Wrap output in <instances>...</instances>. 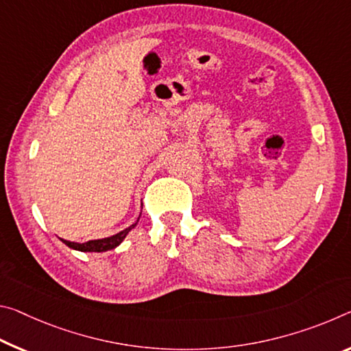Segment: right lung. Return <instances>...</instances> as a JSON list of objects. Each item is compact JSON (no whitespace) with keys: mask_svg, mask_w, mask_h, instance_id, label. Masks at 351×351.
I'll use <instances>...</instances> for the list:
<instances>
[{"mask_svg":"<svg viewBox=\"0 0 351 351\" xmlns=\"http://www.w3.org/2000/svg\"><path fill=\"white\" fill-rule=\"evenodd\" d=\"M138 219H141V215L137 217V220L131 226L125 228L123 231L117 232V234H114V236H109V237H104V239H95V241H88V242H82V243H80V242H70V241H65V239H60V241H62L66 247H70L71 250H77V252H86V253L108 252V250H114L115 247H119L120 243L125 241V237L128 236V232H130L132 228L137 225Z\"/></svg>","mask_w":351,"mask_h":351,"instance_id":"obj_1","label":"right lung"}]
</instances>
